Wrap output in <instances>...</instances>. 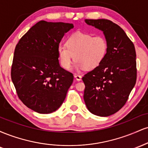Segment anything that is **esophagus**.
Masks as SVG:
<instances>
[{
  "label": "esophagus",
  "instance_id": "obj_1",
  "mask_svg": "<svg viewBox=\"0 0 148 148\" xmlns=\"http://www.w3.org/2000/svg\"><path fill=\"white\" fill-rule=\"evenodd\" d=\"M74 78H75V79H76V81H81V79H82V77H81V76L79 75V74H74Z\"/></svg>",
  "mask_w": 148,
  "mask_h": 148
}]
</instances>
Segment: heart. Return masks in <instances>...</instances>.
I'll return each mask as SVG.
<instances>
[{
    "label": "heart",
    "mask_w": 148,
    "mask_h": 148,
    "mask_svg": "<svg viewBox=\"0 0 148 148\" xmlns=\"http://www.w3.org/2000/svg\"><path fill=\"white\" fill-rule=\"evenodd\" d=\"M108 43L103 35L93 36L91 34L76 32L67 38L66 45L58 48L61 66L69 69L73 59L76 69H93L99 66L106 58Z\"/></svg>",
    "instance_id": "heart-1"
}]
</instances>
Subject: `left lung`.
Here are the masks:
<instances>
[{
	"instance_id": "1",
	"label": "left lung",
	"mask_w": 148,
	"mask_h": 148,
	"mask_svg": "<svg viewBox=\"0 0 148 148\" xmlns=\"http://www.w3.org/2000/svg\"><path fill=\"white\" fill-rule=\"evenodd\" d=\"M103 32L108 43L106 58L82 78L84 99L90 112L98 116L114 114L128 99L136 81V51L125 32L108 19H86Z\"/></svg>"
}]
</instances>
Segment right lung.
<instances>
[{"label": "right lung", "instance_id": "right-lung-1", "mask_svg": "<svg viewBox=\"0 0 148 148\" xmlns=\"http://www.w3.org/2000/svg\"><path fill=\"white\" fill-rule=\"evenodd\" d=\"M74 28L63 22H37L15 47L11 78L18 98L42 114L63 103L74 76L60 66L58 48L64 35Z\"/></svg>", "mask_w": 148, "mask_h": 148}]
</instances>
